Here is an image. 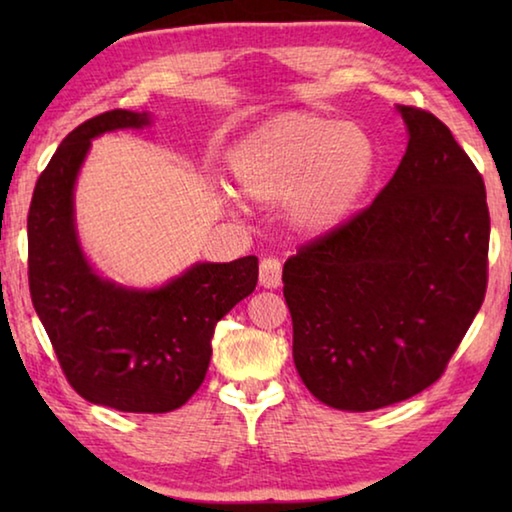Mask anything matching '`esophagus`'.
Masks as SVG:
<instances>
[{
  "label": "esophagus",
  "instance_id": "obj_1",
  "mask_svg": "<svg viewBox=\"0 0 512 512\" xmlns=\"http://www.w3.org/2000/svg\"><path fill=\"white\" fill-rule=\"evenodd\" d=\"M259 284L264 289H277L282 284V264L280 259L275 257H266L259 264Z\"/></svg>",
  "mask_w": 512,
  "mask_h": 512
}]
</instances>
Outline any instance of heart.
<instances>
[{"label": "heart", "instance_id": "b5f03b06", "mask_svg": "<svg viewBox=\"0 0 512 512\" xmlns=\"http://www.w3.org/2000/svg\"><path fill=\"white\" fill-rule=\"evenodd\" d=\"M377 164L372 137L359 126L314 112L268 119L235 144L230 176L255 203L282 198L287 221L311 237L345 223Z\"/></svg>", "mask_w": 512, "mask_h": 512}]
</instances>
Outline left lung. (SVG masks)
I'll list each match as a JSON object with an SVG mask.
<instances>
[{
	"instance_id": "8db88e82",
	"label": "left lung",
	"mask_w": 512,
	"mask_h": 512,
	"mask_svg": "<svg viewBox=\"0 0 512 512\" xmlns=\"http://www.w3.org/2000/svg\"><path fill=\"white\" fill-rule=\"evenodd\" d=\"M397 110L409 146L395 176L282 271L298 375L341 411H375L429 388L488 287L481 173L436 115Z\"/></svg>"
}]
</instances>
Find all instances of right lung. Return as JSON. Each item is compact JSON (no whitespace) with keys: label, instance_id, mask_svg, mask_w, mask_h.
Returning <instances> with one entry per match:
<instances>
[{"label":"right lung","instance_id":"1","mask_svg":"<svg viewBox=\"0 0 512 512\" xmlns=\"http://www.w3.org/2000/svg\"><path fill=\"white\" fill-rule=\"evenodd\" d=\"M151 124L110 110L69 133L29 207V291L76 393L126 413L180 409L203 384L214 327L255 291L257 257L194 264L160 289L119 287L92 271L74 225V183L94 137Z\"/></svg>","mask_w":512,"mask_h":512}]
</instances>
